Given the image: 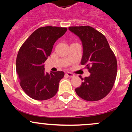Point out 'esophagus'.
Instances as JSON below:
<instances>
[{
  "instance_id": "obj_1",
  "label": "esophagus",
  "mask_w": 132,
  "mask_h": 132,
  "mask_svg": "<svg viewBox=\"0 0 132 132\" xmlns=\"http://www.w3.org/2000/svg\"><path fill=\"white\" fill-rule=\"evenodd\" d=\"M66 75H67L68 77H70V78H73V77H75V75L71 73L68 72V73H66Z\"/></svg>"
}]
</instances>
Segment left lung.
Instances as JSON below:
<instances>
[{
  "label": "left lung",
  "mask_w": 132,
  "mask_h": 132,
  "mask_svg": "<svg viewBox=\"0 0 132 132\" xmlns=\"http://www.w3.org/2000/svg\"><path fill=\"white\" fill-rule=\"evenodd\" d=\"M69 30L80 38L83 47L80 64L91 73L75 89L76 93L86 101L102 99L110 93L116 78L118 65L114 52L103 34L90 26L70 27Z\"/></svg>",
  "instance_id": "obj_1"
}]
</instances>
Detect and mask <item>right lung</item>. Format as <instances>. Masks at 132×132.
I'll return each instance as SVG.
<instances>
[{
	"label": "right lung",
	"instance_id": "add662e5",
	"mask_svg": "<svg viewBox=\"0 0 132 132\" xmlns=\"http://www.w3.org/2000/svg\"><path fill=\"white\" fill-rule=\"evenodd\" d=\"M65 27L46 26L36 30L18 51L16 69L20 86L31 98L46 100L56 94L63 71H45L44 62L50 56L53 46L65 34Z\"/></svg>",
	"mask_w": 132,
	"mask_h": 132
}]
</instances>
